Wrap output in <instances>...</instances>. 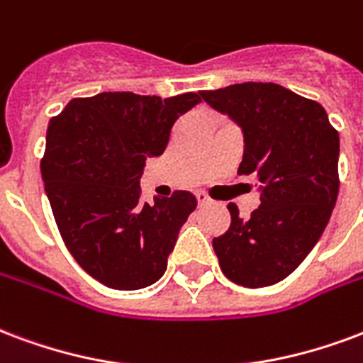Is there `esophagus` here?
Masks as SVG:
<instances>
[{
	"label": "esophagus",
	"mask_w": 363,
	"mask_h": 363,
	"mask_svg": "<svg viewBox=\"0 0 363 363\" xmlns=\"http://www.w3.org/2000/svg\"><path fill=\"white\" fill-rule=\"evenodd\" d=\"M196 200H198V206H208L209 196L203 194V192H196Z\"/></svg>",
	"instance_id": "esophagus-1"
}]
</instances>
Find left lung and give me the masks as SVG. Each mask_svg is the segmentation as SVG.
<instances>
[{"mask_svg":"<svg viewBox=\"0 0 363 363\" xmlns=\"http://www.w3.org/2000/svg\"><path fill=\"white\" fill-rule=\"evenodd\" d=\"M203 101L242 128L238 174L259 181L248 219L229 203L230 227L213 238L225 277L248 289L289 277L323 235L339 196V133L325 109L273 82L203 90Z\"/></svg>","mask_w":363,"mask_h":363,"instance_id":"1","label":"left lung"}]
</instances>
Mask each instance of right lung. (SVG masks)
Here are the masks:
<instances>
[{
    "mask_svg": "<svg viewBox=\"0 0 363 363\" xmlns=\"http://www.w3.org/2000/svg\"><path fill=\"white\" fill-rule=\"evenodd\" d=\"M202 92L161 99L133 92L74 98L50 121L40 163L63 242L82 269L117 291L154 284L167 269L194 194L142 202L140 177L167 147L181 115Z\"/></svg>",
    "mask_w": 363,
    "mask_h": 363,
    "instance_id": "1",
    "label": "right lung"
}]
</instances>
